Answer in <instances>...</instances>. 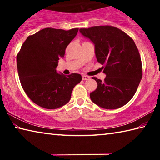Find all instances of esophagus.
I'll list each match as a JSON object with an SVG mask.
<instances>
[{"mask_svg":"<svg viewBox=\"0 0 160 160\" xmlns=\"http://www.w3.org/2000/svg\"><path fill=\"white\" fill-rule=\"evenodd\" d=\"M82 78L83 80H88L90 79V77L88 76V75H82Z\"/></svg>","mask_w":160,"mask_h":160,"instance_id":"esophagus-1","label":"esophagus"}]
</instances>
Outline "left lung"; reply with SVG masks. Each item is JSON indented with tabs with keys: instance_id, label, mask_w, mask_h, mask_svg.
<instances>
[{
	"instance_id": "obj_1",
	"label": "left lung",
	"mask_w": 160,
	"mask_h": 160,
	"mask_svg": "<svg viewBox=\"0 0 160 160\" xmlns=\"http://www.w3.org/2000/svg\"><path fill=\"white\" fill-rule=\"evenodd\" d=\"M80 32L93 42L97 61L106 74L103 82L92 78L97 88L90 93L91 100L107 109L124 106L134 96L142 76L141 58L134 41L109 25L80 29Z\"/></svg>"
}]
</instances>
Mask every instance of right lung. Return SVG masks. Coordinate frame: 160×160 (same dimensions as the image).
Listing matches in <instances>:
<instances>
[{"instance_id":"right-lung-1","label":"right lung","mask_w":160,"mask_h":160,"mask_svg":"<svg viewBox=\"0 0 160 160\" xmlns=\"http://www.w3.org/2000/svg\"><path fill=\"white\" fill-rule=\"evenodd\" d=\"M78 32V28H45L29 36L22 45L17 55L19 78L27 95L39 107L54 109L63 106L82 80L80 74L64 75L56 70Z\"/></svg>"}]
</instances>
